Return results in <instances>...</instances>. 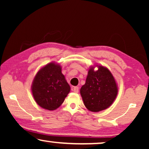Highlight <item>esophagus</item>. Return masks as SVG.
<instances>
[{
	"instance_id": "1",
	"label": "esophagus",
	"mask_w": 149,
	"mask_h": 149,
	"mask_svg": "<svg viewBox=\"0 0 149 149\" xmlns=\"http://www.w3.org/2000/svg\"><path fill=\"white\" fill-rule=\"evenodd\" d=\"M72 90L74 91V93H78L79 92V87H73L72 88Z\"/></svg>"
}]
</instances>
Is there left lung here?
I'll return each instance as SVG.
<instances>
[{"mask_svg":"<svg viewBox=\"0 0 149 149\" xmlns=\"http://www.w3.org/2000/svg\"><path fill=\"white\" fill-rule=\"evenodd\" d=\"M88 70L86 81L80 89L85 107L91 112H99L109 108L117 97L118 87L115 79L109 69L100 65Z\"/></svg>","mask_w":149,"mask_h":149,"instance_id":"1","label":"left lung"}]
</instances>
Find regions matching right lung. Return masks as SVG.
Returning a JSON list of instances; mask_svg holds the SVG:
<instances>
[{
    "instance_id": "right-lung-1",
    "label": "right lung",
    "mask_w": 149,
    "mask_h": 149,
    "mask_svg": "<svg viewBox=\"0 0 149 149\" xmlns=\"http://www.w3.org/2000/svg\"><path fill=\"white\" fill-rule=\"evenodd\" d=\"M31 87L37 104L49 111L60 107L70 91L62 66L55 62L49 63L38 71Z\"/></svg>"
}]
</instances>
